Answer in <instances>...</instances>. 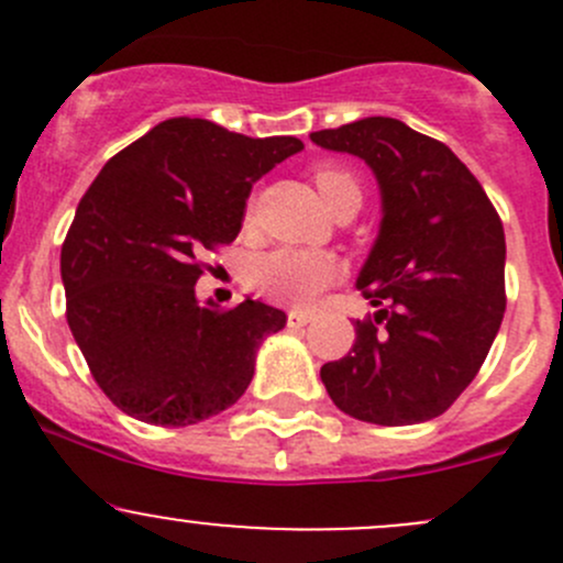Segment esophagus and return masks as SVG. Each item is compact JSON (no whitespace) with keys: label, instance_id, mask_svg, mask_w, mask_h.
Returning <instances> with one entry per match:
<instances>
[{"label":"esophagus","instance_id":"esophagus-1","mask_svg":"<svg viewBox=\"0 0 563 563\" xmlns=\"http://www.w3.org/2000/svg\"><path fill=\"white\" fill-rule=\"evenodd\" d=\"M310 316L305 310H288V329H302L308 327Z\"/></svg>","mask_w":563,"mask_h":563}]
</instances>
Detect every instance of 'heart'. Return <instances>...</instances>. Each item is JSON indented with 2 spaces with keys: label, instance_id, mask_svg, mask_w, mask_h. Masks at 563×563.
<instances>
[{
  "label": "heart",
  "instance_id": "1",
  "mask_svg": "<svg viewBox=\"0 0 563 563\" xmlns=\"http://www.w3.org/2000/svg\"><path fill=\"white\" fill-rule=\"evenodd\" d=\"M313 181L332 207L345 190H360L356 179L343 168L323 166L313 174ZM340 275V264L327 250L308 247H277L258 255L250 266V280L264 297L286 305H310L327 286Z\"/></svg>",
  "mask_w": 563,
  "mask_h": 563
}]
</instances>
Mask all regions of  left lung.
Instances as JSON below:
<instances>
[{"instance_id": "8db88e82", "label": "left lung", "mask_w": 563, "mask_h": 563, "mask_svg": "<svg viewBox=\"0 0 563 563\" xmlns=\"http://www.w3.org/2000/svg\"><path fill=\"white\" fill-rule=\"evenodd\" d=\"M373 168L382 229L356 288L378 308L354 349L321 367L340 411L400 428L441 417L474 382L501 327L504 225L455 152L400 119L367 117L310 133Z\"/></svg>"}]
</instances>
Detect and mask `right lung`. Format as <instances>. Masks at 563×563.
I'll use <instances>...</instances> for the list:
<instances>
[{"label":"right lung","instance_id":"1","mask_svg":"<svg viewBox=\"0 0 563 563\" xmlns=\"http://www.w3.org/2000/svg\"><path fill=\"white\" fill-rule=\"evenodd\" d=\"M302 146L176 117L113 155L84 192L62 245L67 323L128 417L187 428L245 395L255 351L286 313L258 299L198 302L201 255L236 240L253 181Z\"/></svg>","mask_w":563,"mask_h":563}]
</instances>
